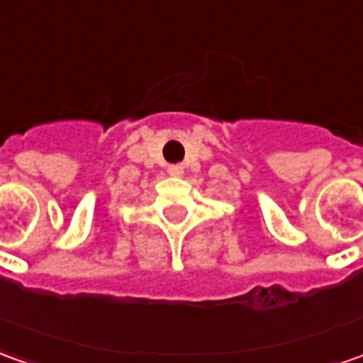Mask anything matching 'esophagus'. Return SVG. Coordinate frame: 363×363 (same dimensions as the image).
Here are the masks:
<instances>
[{
    "label": "esophagus",
    "instance_id": "obj_1",
    "mask_svg": "<svg viewBox=\"0 0 363 363\" xmlns=\"http://www.w3.org/2000/svg\"><path fill=\"white\" fill-rule=\"evenodd\" d=\"M167 173L171 174V177H181L184 173V169H182L181 164H169L167 167Z\"/></svg>",
    "mask_w": 363,
    "mask_h": 363
}]
</instances>
